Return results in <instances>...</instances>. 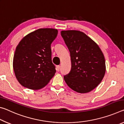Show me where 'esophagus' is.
Returning a JSON list of instances; mask_svg holds the SVG:
<instances>
[{
    "mask_svg": "<svg viewBox=\"0 0 124 124\" xmlns=\"http://www.w3.org/2000/svg\"><path fill=\"white\" fill-rule=\"evenodd\" d=\"M60 68H61V67L60 66H56V70L58 71H58H60Z\"/></svg>",
    "mask_w": 124,
    "mask_h": 124,
    "instance_id": "34e87169",
    "label": "esophagus"
}]
</instances>
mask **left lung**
I'll list each match as a JSON object with an SVG mask.
<instances>
[{
  "mask_svg": "<svg viewBox=\"0 0 124 124\" xmlns=\"http://www.w3.org/2000/svg\"><path fill=\"white\" fill-rule=\"evenodd\" d=\"M70 52L72 68L64 79L70 89L81 93L91 91L101 82L106 73L104 56L93 40L79 31H62Z\"/></svg>",
  "mask_w": 124,
  "mask_h": 124,
  "instance_id": "left-lung-1",
  "label": "left lung"
}]
</instances>
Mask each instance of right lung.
Returning a JSON list of instances; mask_svg holds the SVG:
<instances>
[{"label": "right lung", "mask_w": 124, "mask_h": 124, "mask_svg": "<svg viewBox=\"0 0 124 124\" xmlns=\"http://www.w3.org/2000/svg\"><path fill=\"white\" fill-rule=\"evenodd\" d=\"M54 28H40L29 33L17 46L13 59L15 74L23 86L39 90L56 73L51 60V44L57 37Z\"/></svg>", "instance_id": "obj_1"}]
</instances>
